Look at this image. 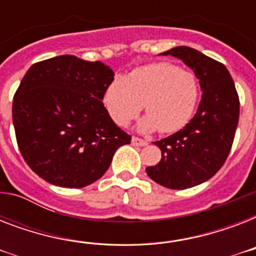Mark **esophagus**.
Masks as SVG:
<instances>
[{"label": "esophagus", "instance_id": "34e87169", "mask_svg": "<svg viewBox=\"0 0 256 256\" xmlns=\"http://www.w3.org/2000/svg\"><path fill=\"white\" fill-rule=\"evenodd\" d=\"M132 144H136V146H146V144H148V142L144 140H140V138H138V136H132Z\"/></svg>", "mask_w": 256, "mask_h": 256}]
</instances>
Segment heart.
<instances>
[{"label": "heart", "instance_id": "obj_1", "mask_svg": "<svg viewBox=\"0 0 256 256\" xmlns=\"http://www.w3.org/2000/svg\"><path fill=\"white\" fill-rule=\"evenodd\" d=\"M199 92L194 73L160 62L136 68L128 77H116L106 86L102 100L116 124L128 126L144 106L148 116L140 120V130L158 128L162 134H170L191 120Z\"/></svg>", "mask_w": 256, "mask_h": 256}]
</instances>
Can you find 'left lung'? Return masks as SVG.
<instances>
[{"label": "left lung", "mask_w": 256, "mask_h": 256, "mask_svg": "<svg viewBox=\"0 0 256 256\" xmlns=\"http://www.w3.org/2000/svg\"><path fill=\"white\" fill-rule=\"evenodd\" d=\"M182 60L199 80L202 100L192 120L154 144L162 160L146 168L152 180L172 190H184L214 176L230 154L239 120V96L222 62L187 46L162 53Z\"/></svg>", "instance_id": "obj_1"}]
</instances>
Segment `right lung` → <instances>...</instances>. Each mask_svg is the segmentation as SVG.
Listing matches in <instances>:
<instances>
[{"label": "right lung", "instance_id": "right-lung-1", "mask_svg": "<svg viewBox=\"0 0 256 256\" xmlns=\"http://www.w3.org/2000/svg\"><path fill=\"white\" fill-rule=\"evenodd\" d=\"M112 80L102 62L69 54L26 72L13 100L16 140L28 166L46 182L88 186L106 172L116 148L132 142L104 106Z\"/></svg>", "mask_w": 256, "mask_h": 256}]
</instances>
